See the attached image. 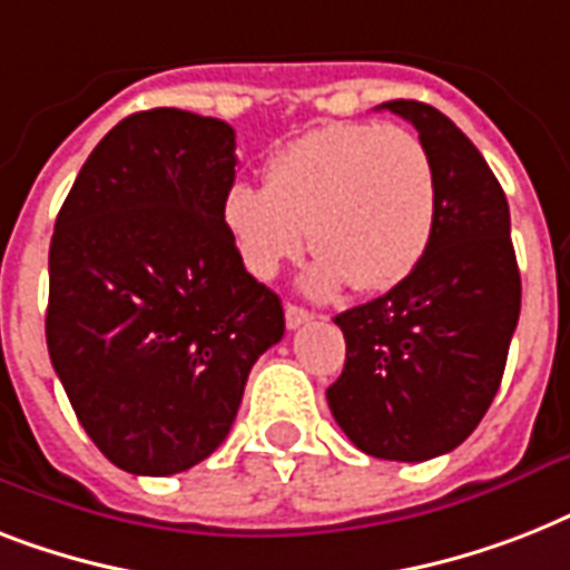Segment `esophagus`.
Returning a JSON list of instances; mask_svg holds the SVG:
<instances>
[{"label":"esophagus","mask_w":570,"mask_h":570,"mask_svg":"<svg viewBox=\"0 0 570 570\" xmlns=\"http://www.w3.org/2000/svg\"><path fill=\"white\" fill-rule=\"evenodd\" d=\"M284 316H286V327H289V331H295V327L307 325L309 318H313V313H307V309L298 307V304H286Z\"/></svg>","instance_id":"esophagus-1"}]
</instances>
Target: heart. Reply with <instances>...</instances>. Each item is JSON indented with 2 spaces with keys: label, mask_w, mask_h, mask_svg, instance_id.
I'll return each mask as SVG.
<instances>
[{
  "label": "heart",
  "mask_w": 570,
  "mask_h": 570,
  "mask_svg": "<svg viewBox=\"0 0 570 570\" xmlns=\"http://www.w3.org/2000/svg\"><path fill=\"white\" fill-rule=\"evenodd\" d=\"M222 222L257 277H275L309 243L307 293L331 295L345 281L357 293L392 289L433 239V157L397 125H322L269 157L266 187L237 180L222 198Z\"/></svg>",
  "instance_id": "obj_1"
}]
</instances>
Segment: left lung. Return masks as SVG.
<instances>
[{"instance_id": "1", "label": "left lung", "mask_w": 570, "mask_h": 570, "mask_svg": "<svg viewBox=\"0 0 570 570\" xmlns=\"http://www.w3.org/2000/svg\"><path fill=\"white\" fill-rule=\"evenodd\" d=\"M413 122L436 169L428 254L381 298L333 318L345 368L327 404L377 460L424 462L474 433L501 386L521 313L510 205L478 146L424 101H383Z\"/></svg>"}]
</instances>
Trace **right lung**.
I'll use <instances>...</instances> for the list:
<instances>
[{"label": "right lung", "mask_w": 570, "mask_h": 570, "mask_svg": "<svg viewBox=\"0 0 570 570\" xmlns=\"http://www.w3.org/2000/svg\"><path fill=\"white\" fill-rule=\"evenodd\" d=\"M234 128L189 110L114 125L55 222L46 345L81 428L117 469L166 478L207 460L284 307L222 222Z\"/></svg>", "instance_id": "1"}]
</instances>
